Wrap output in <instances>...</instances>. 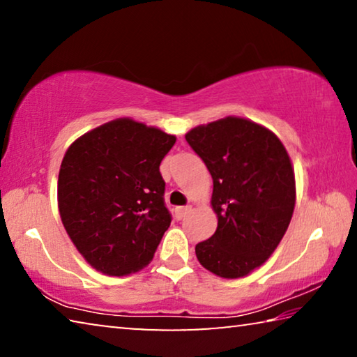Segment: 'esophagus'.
Here are the masks:
<instances>
[{
    "label": "esophagus",
    "instance_id": "esophagus-1",
    "mask_svg": "<svg viewBox=\"0 0 357 357\" xmlns=\"http://www.w3.org/2000/svg\"><path fill=\"white\" fill-rule=\"evenodd\" d=\"M190 206H179L174 209V215H176V219H184V217L190 213Z\"/></svg>",
    "mask_w": 357,
    "mask_h": 357
}]
</instances>
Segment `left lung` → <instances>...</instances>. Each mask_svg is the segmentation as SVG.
Segmentation results:
<instances>
[{"instance_id":"left-lung-1","label":"left lung","mask_w":357,"mask_h":357,"mask_svg":"<svg viewBox=\"0 0 357 357\" xmlns=\"http://www.w3.org/2000/svg\"><path fill=\"white\" fill-rule=\"evenodd\" d=\"M187 143L213 176L217 229L195 245L198 261L223 279H238L271 257L291 220L296 184L285 146L249 119L228 116L198 126Z\"/></svg>"}]
</instances>
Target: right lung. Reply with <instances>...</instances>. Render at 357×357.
Returning a JSON list of instances; mask_svg holds the SVG:
<instances>
[{"label":"right lung","mask_w":357,"mask_h":357,"mask_svg":"<svg viewBox=\"0 0 357 357\" xmlns=\"http://www.w3.org/2000/svg\"><path fill=\"white\" fill-rule=\"evenodd\" d=\"M176 137L128 118L70 144L58 208L77 250L100 273L128 275L153 259L172 223L160 162Z\"/></svg>","instance_id":"add662e5"}]
</instances>
